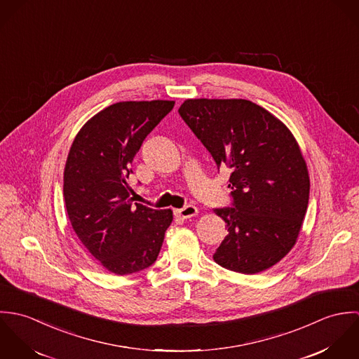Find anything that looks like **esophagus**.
<instances>
[{"mask_svg":"<svg viewBox=\"0 0 359 359\" xmlns=\"http://www.w3.org/2000/svg\"><path fill=\"white\" fill-rule=\"evenodd\" d=\"M174 214H175V217L185 219V218L195 217V215L198 214V208H196L195 205H187L185 207H182V208L175 210V211H174Z\"/></svg>","mask_w":359,"mask_h":359,"instance_id":"1","label":"esophagus"}]
</instances>
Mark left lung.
Returning a JSON list of instances; mask_svg holds the SVG:
<instances>
[{
    "label": "left lung",
    "instance_id": "8db88e82",
    "mask_svg": "<svg viewBox=\"0 0 359 359\" xmlns=\"http://www.w3.org/2000/svg\"><path fill=\"white\" fill-rule=\"evenodd\" d=\"M178 113L218 170H231V207L214 208L228 228L214 261L246 275L275 265L294 246L309 198L307 164L294 137L246 100H188Z\"/></svg>",
    "mask_w": 359,
    "mask_h": 359
}]
</instances>
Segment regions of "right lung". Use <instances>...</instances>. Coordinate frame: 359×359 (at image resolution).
<instances>
[{"label": "right lung", "mask_w": 359, "mask_h": 359, "mask_svg": "<svg viewBox=\"0 0 359 359\" xmlns=\"http://www.w3.org/2000/svg\"><path fill=\"white\" fill-rule=\"evenodd\" d=\"M174 101L118 102L88 120L76 135L63 175L69 219L87 250L116 273L151 266L172 211L133 203L131 163Z\"/></svg>", "instance_id": "1"}]
</instances>
